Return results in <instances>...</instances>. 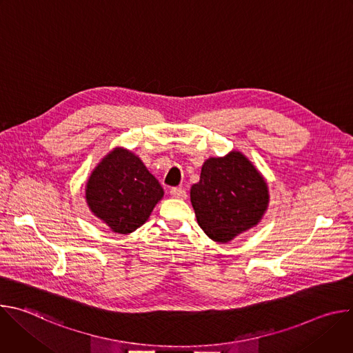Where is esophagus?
Masks as SVG:
<instances>
[{
	"instance_id": "obj_1",
	"label": "esophagus",
	"mask_w": 353,
	"mask_h": 353,
	"mask_svg": "<svg viewBox=\"0 0 353 353\" xmlns=\"http://www.w3.org/2000/svg\"><path fill=\"white\" fill-rule=\"evenodd\" d=\"M170 195H172L173 198H177V199H184V198L187 196V192H185V190L181 188V187H174V188L170 190Z\"/></svg>"
}]
</instances>
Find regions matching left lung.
<instances>
[{
  "label": "left lung",
  "instance_id": "left-lung-1",
  "mask_svg": "<svg viewBox=\"0 0 353 353\" xmlns=\"http://www.w3.org/2000/svg\"><path fill=\"white\" fill-rule=\"evenodd\" d=\"M196 222L218 243H229L256 228L270 204L268 183L240 150L208 158L190 190Z\"/></svg>",
  "mask_w": 353,
  "mask_h": 353
}]
</instances>
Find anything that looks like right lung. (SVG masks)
I'll list each match as a JSON object with an SVG mask.
<instances>
[{"instance_id":"right-lung-1","label":"right lung","mask_w":353,"mask_h":353,"mask_svg":"<svg viewBox=\"0 0 353 353\" xmlns=\"http://www.w3.org/2000/svg\"><path fill=\"white\" fill-rule=\"evenodd\" d=\"M163 188L138 155L113 148L92 170L85 199L92 214L119 234L141 228L163 198Z\"/></svg>"}]
</instances>
